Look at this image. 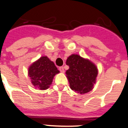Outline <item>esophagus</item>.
Returning <instances> with one entry per match:
<instances>
[{
  "instance_id": "1",
  "label": "esophagus",
  "mask_w": 128,
  "mask_h": 128,
  "mask_svg": "<svg viewBox=\"0 0 128 128\" xmlns=\"http://www.w3.org/2000/svg\"><path fill=\"white\" fill-rule=\"evenodd\" d=\"M59 71L61 72V73H64V68L62 66V67L59 68Z\"/></svg>"
}]
</instances>
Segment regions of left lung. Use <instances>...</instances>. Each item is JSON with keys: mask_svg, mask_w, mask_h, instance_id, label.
Listing matches in <instances>:
<instances>
[{"mask_svg": "<svg viewBox=\"0 0 128 128\" xmlns=\"http://www.w3.org/2000/svg\"><path fill=\"white\" fill-rule=\"evenodd\" d=\"M69 70L66 72L72 90L84 94L90 92L95 83L98 70L94 64L78 55L68 58Z\"/></svg>", "mask_w": 128, "mask_h": 128, "instance_id": "1", "label": "left lung"}]
</instances>
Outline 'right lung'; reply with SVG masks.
<instances>
[{
  "mask_svg": "<svg viewBox=\"0 0 128 128\" xmlns=\"http://www.w3.org/2000/svg\"><path fill=\"white\" fill-rule=\"evenodd\" d=\"M33 85L39 90H46L52 84L53 78L59 73L53 62L47 56H42L32 64L28 70Z\"/></svg>",
  "mask_w": 128,
  "mask_h": 128,
  "instance_id": "obj_1",
  "label": "right lung"
}]
</instances>
